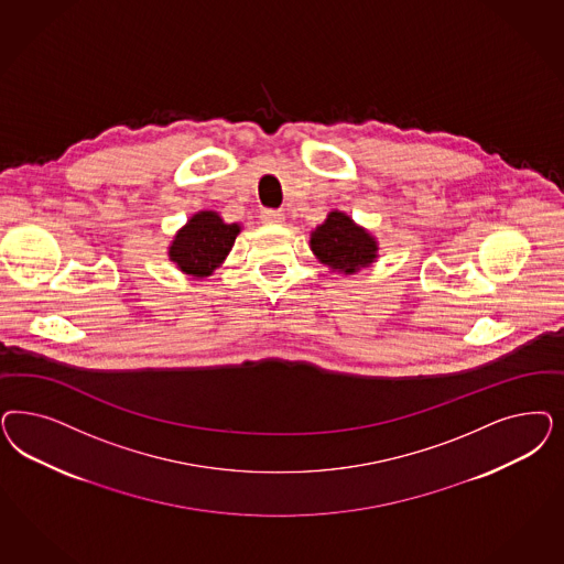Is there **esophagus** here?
<instances>
[{"mask_svg":"<svg viewBox=\"0 0 564 564\" xmlns=\"http://www.w3.org/2000/svg\"><path fill=\"white\" fill-rule=\"evenodd\" d=\"M261 219H263L265 224H282V221H284V214H280V212H275V209H263V212H261Z\"/></svg>","mask_w":564,"mask_h":564,"instance_id":"esophagus-1","label":"esophagus"}]
</instances>
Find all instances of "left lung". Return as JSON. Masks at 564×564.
<instances>
[{
	"label": "left lung",
	"mask_w": 564,
	"mask_h": 564,
	"mask_svg": "<svg viewBox=\"0 0 564 564\" xmlns=\"http://www.w3.org/2000/svg\"><path fill=\"white\" fill-rule=\"evenodd\" d=\"M310 247L315 259L329 272L352 275L378 261L380 242L346 212L332 209L326 219L311 230Z\"/></svg>",
	"instance_id": "1"
}]
</instances>
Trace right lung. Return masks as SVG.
<instances>
[{"label":"right lung","instance_id":"obj_1","mask_svg":"<svg viewBox=\"0 0 564 564\" xmlns=\"http://www.w3.org/2000/svg\"><path fill=\"white\" fill-rule=\"evenodd\" d=\"M242 226L224 221L218 212L200 209L186 219L167 247V259L184 275L203 280L218 270L235 247Z\"/></svg>","mask_w":564,"mask_h":564}]
</instances>
